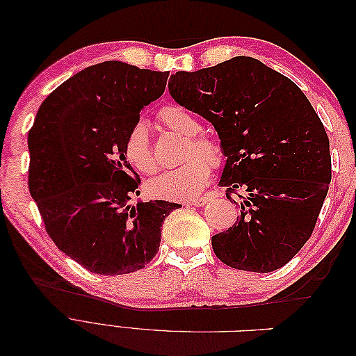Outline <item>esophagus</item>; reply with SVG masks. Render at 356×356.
I'll return each mask as SVG.
<instances>
[{
    "instance_id": "34e87169",
    "label": "esophagus",
    "mask_w": 356,
    "mask_h": 356,
    "mask_svg": "<svg viewBox=\"0 0 356 356\" xmlns=\"http://www.w3.org/2000/svg\"><path fill=\"white\" fill-rule=\"evenodd\" d=\"M220 196H221L220 191H209V193H207V195L190 200V203L195 204V207H204V204H207L208 202H211L212 199H217Z\"/></svg>"
}]
</instances>
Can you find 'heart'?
I'll return each instance as SVG.
<instances>
[{"mask_svg": "<svg viewBox=\"0 0 356 356\" xmlns=\"http://www.w3.org/2000/svg\"><path fill=\"white\" fill-rule=\"evenodd\" d=\"M160 122L172 132L186 138L181 149L184 163L160 174L147 182V190L156 199L187 200L195 197L207 184L211 175V165H218L222 159V149L217 139L207 135H196L200 124L188 111L177 105H169L159 113ZM126 159L143 174H153L157 168L154 154L148 141V132L144 122H136L129 131L124 141Z\"/></svg>", "mask_w": 356, "mask_h": 356, "instance_id": "1", "label": "heart"}]
</instances>
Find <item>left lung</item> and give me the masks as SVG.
<instances>
[{"label": "left lung", "instance_id": "obj_1", "mask_svg": "<svg viewBox=\"0 0 356 356\" xmlns=\"http://www.w3.org/2000/svg\"><path fill=\"white\" fill-rule=\"evenodd\" d=\"M169 93L207 118L227 157L218 186L238 195V221L212 236L239 270L268 273L310 238L331 181L324 124L298 86L250 56L170 75Z\"/></svg>", "mask_w": 356, "mask_h": 356}]
</instances>
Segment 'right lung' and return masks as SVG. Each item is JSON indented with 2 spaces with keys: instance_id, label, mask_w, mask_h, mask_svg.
Instances as JSON below:
<instances>
[{
  "instance_id": "obj_1",
  "label": "right lung",
  "mask_w": 356,
  "mask_h": 356,
  "mask_svg": "<svg viewBox=\"0 0 356 356\" xmlns=\"http://www.w3.org/2000/svg\"><path fill=\"white\" fill-rule=\"evenodd\" d=\"M169 72L120 60L84 68L41 104L28 134L29 193L59 250L92 273L126 275L156 257L181 204L129 200L139 181L124 141Z\"/></svg>"
}]
</instances>
